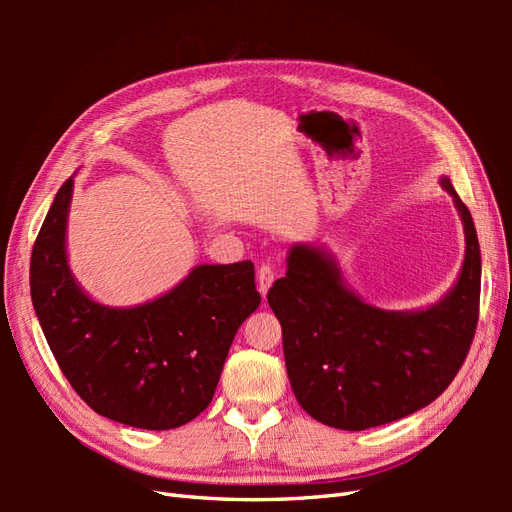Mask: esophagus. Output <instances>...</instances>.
Masks as SVG:
<instances>
[{
	"instance_id": "1",
	"label": "esophagus",
	"mask_w": 512,
	"mask_h": 512,
	"mask_svg": "<svg viewBox=\"0 0 512 512\" xmlns=\"http://www.w3.org/2000/svg\"><path fill=\"white\" fill-rule=\"evenodd\" d=\"M256 280H258L260 294H262V297H267V292H269V288H271V284L275 280V271H273V267L269 265V262H262V265L258 267Z\"/></svg>"
}]
</instances>
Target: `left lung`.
Returning a JSON list of instances; mask_svg holds the SVG:
<instances>
[{
    "label": "left lung",
    "instance_id": "8db88e82",
    "mask_svg": "<svg viewBox=\"0 0 512 512\" xmlns=\"http://www.w3.org/2000/svg\"><path fill=\"white\" fill-rule=\"evenodd\" d=\"M466 230L455 288L425 312H384L350 292L331 256L294 245L269 288L282 324L294 397L316 421L346 431L393 423L438 399L470 352L480 305V247L468 207L442 179Z\"/></svg>",
    "mask_w": 512,
    "mask_h": 512
}]
</instances>
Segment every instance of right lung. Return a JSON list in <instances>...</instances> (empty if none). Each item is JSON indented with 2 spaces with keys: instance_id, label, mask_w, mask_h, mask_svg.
<instances>
[{
  "instance_id": "right-lung-1",
  "label": "right lung",
  "mask_w": 512,
  "mask_h": 512,
  "mask_svg": "<svg viewBox=\"0 0 512 512\" xmlns=\"http://www.w3.org/2000/svg\"><path fill=\"white\" fill-rule=\"evenodd\" d=\"M72 177L38 232L29 286L46 342L85 404L111 421L164 431L213 399L241 322L260 294L252 260L200 265L164 297L115 309L76 286L66 260Z\"/></svg>"
}]
</instances>
